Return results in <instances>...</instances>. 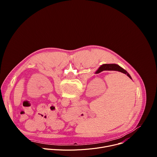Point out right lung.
Wrapping results in <instances>:
<instances>
[{
  "mask_svg": "<svg viewBox=\"0 0 157 157\" xmlns=\"http://www.w3.org/2000/svg\"><path fill=\"white\" fill-rule=\"evenodd\" d=\"M103 71H117L119 72H121L124 74L127 75L128 77L132 79L130 75L127 72L126 70H125L122 67L116 64H104L99 67L98 70L95 72V74H98Z\"/></svg>",
  "mask_w": 157,
  "mask_h": 157,
  "instance_id": "obj_1",
  "label": "right lung"
}]
</instances>
